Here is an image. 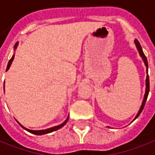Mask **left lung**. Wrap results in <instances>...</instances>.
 Returning <instances> with one entry per match:
<instances>
[{"label":"left lung","instance_id":"left-lung-1","mask_svg":"<svg viewBox=\"0 0 155 155\" xmlns=\"http://www.w3.org/2000/svg\"><path fill=\"white\" fill-rule=\"evenodd\" d=\"M134 44H135V46L137 48V49H138V54L140 55V57L143 59V61L144 63V65L146 67V73H147V76H146V80H145V93H144V96H143V101H142V105L140 106V108H139V110H138V113H137V115L136 117H134V119L133 121H134L135 119L138 117V116L140 115V113L143 111V109L144 107V105H145L146 101H147V98H148V95H149V74H148V69H149V66H148V60H147V58H146V56L143 54V49H142V47L140 44H139V42H138V40L135 39L134 40Z\"/></svg>","mask_w":155,"mask_h":155}]
</instances>
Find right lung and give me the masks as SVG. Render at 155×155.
Masks as SVG:
<instances>
[{
  "instance_id": "right-lung-1",
  "label": "right lung",
  "mask_w": 155,
  "mask_h": 155,
  "mask_svg": "<svg viewBox=\"0 0 155 155\" xmlns=\"http://www.w3.org/2000/svg\"><path fill=\"white\" fill-rule=\"evenodd\" d=\"M17 46H18V42H17V43H16V44H15V46H14V52L16 51V49H17ZM14 57H15V54L12 55V59H10L9 62H8V64H7V67H6V71L9 70L10 67H11V65H12V61H13ZM4 90H5V84H4ZM68 120H69V116H68V117L65 119V121H64V123H61V124H59V125H58V126L52 127H49V128H47V129H43V130H31V129H28V128L25 127L24 126H22L21 123H19V122H18L17 120V122L18 123V124H19V125H20V126H21L22 128H23V129L27 130L28 132H29V133H31V134H36V135H44V134H49V133H52V132H54V131H56V130H58V129H59V128H61L62 127H64V125H65V124H66V123L68 122Z\"/></svg>"
}]
</instances>
